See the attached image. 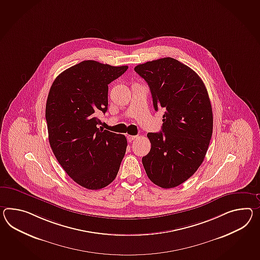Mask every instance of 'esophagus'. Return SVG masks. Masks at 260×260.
Listing matches in <instances>:
<instances>
[{"mask_svg": "<svg viewBox=\"0 0 260 260\" xmlns=\"http://www.w3.org/2000/svg\"><path fill=\"white\" fill-rule=\"evenodd\" d=\"M127 141L131 143V142H133V140L136 139L137 136H136V135H127Z\"/></svg>", "mask_w": 260, "mask_h": 260, "instance_id": "34e87169", "label": "esophagus"}]
</instances>
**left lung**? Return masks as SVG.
<instances>
[{"mask_svg":"<svg viewBox=\"0 0 260 260\" xmlns=\"http://www.w3.org/2000/svg\"><path fill=\"white\" fill-rule=\"evenodd\" d=\"M146 81L156 111L162 109L161 132L147 133L151 143L142 161L153 183L175 188L199 168L213 129L212 108L201 78L188 66L171 57L134 68Z\"/></svg>","mask_w":260,"mask_h":260,"instance_id":"left-lung-1","label":"left lung"}]
</instances>
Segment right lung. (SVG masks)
<instances>
[{
    "mask_svg": "<svg viewBox=\"0 0 260 260\" xmlns=\"http://www.w3.org/2000/svg\"><path fill=\"white\" fill-rule=\"evenodd\" d=\"M127 70V66L83 61L58 75L48 95L46 121L52 152L67 174L89 190L112 183L126 153L125 135L98 127L96 114L107 111L108 84Z\"/></svg>",
    "mask_w": 260,
    "mask_h": 260,
    "instance_id": "obj_1",
    "label": "right lung"
}]
</instances>
